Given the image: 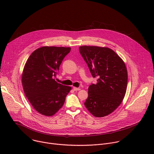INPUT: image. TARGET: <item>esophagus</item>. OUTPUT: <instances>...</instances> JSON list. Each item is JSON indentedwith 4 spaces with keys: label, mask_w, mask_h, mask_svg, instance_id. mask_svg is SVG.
Returning a JSON list of instances; mask_svg holds the SVG:
<instances>
[{
    "label": "esophagus",
    "mask_w": 154,
    "mask_h": 154,
    "mask_svg": "<svg viewBox=\"0 0 154 154\" xmlns=\"http://www.w3.org/2000/svg\"><path fill=\"white\" fill-rule=\"evenodd\" d=\"M73 90H74V91H79V90H80V88L74 87V88H73Z\"/></svg>",
    "instance_id": "obj_1"
}]
</instances>
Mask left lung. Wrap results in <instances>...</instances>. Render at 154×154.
Masks as SVG:
<instances>
[{"label":"left lung","mask_w":154,"mask_h":154,"mask_svg":"<svg viewBox=\"0 0 154 154\" xmlns=\"http://www.w3.org/2000/svg\"><path fill=\"white\" fill-rule=\"evenodd\" d=\"M79 51L97 83L88 88L85 106L93 116L103 117L121 103L127 90V71L123 60L111 49L83 46Z\"/></svg>","instance_id":"left-lung-1"}]
</instances>
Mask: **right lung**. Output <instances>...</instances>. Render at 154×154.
Segmentation results:
<instances>
[{
    "label": "right lung",
    "instance_id": "obj_1",
    "mask_svg": "<svg viewBox=\"0 0 154 154\" xmlns=\"http://www.w3.org/2000/svg\"><path fill=\"white\" fill-rule=\"evenodd\" d=\"M70 48L45 46L28 58L22 75L24 93L35 110L51 116L63 106L71 87L57 83L55 78Z\"/></svg>",
    "mask_w": 154,
    "mask_h": 154
}]
</instances>
